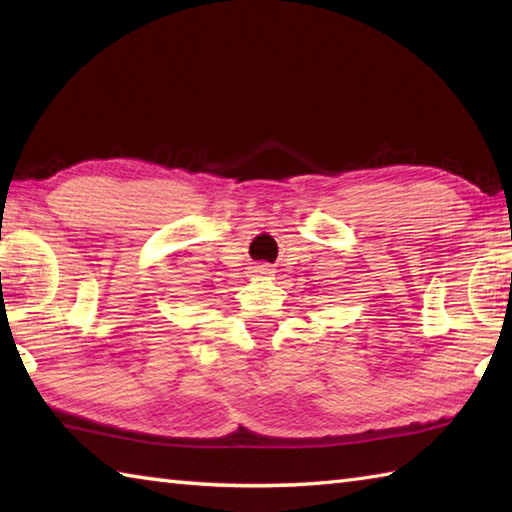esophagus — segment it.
Listing matches in <instances>:
<instances>
[{"mask_svg": "<svg viewBox=\"0 0 512 512\" xmlns=\"http://www.w3.org/2000/svg\"><path fill=\"white\" fill-rule=\"evenodd\" d=\"M255 273H259V275H268V273H270V268H268V264H259V266H255Z\"/></svg>", "mask_w": 512, "mask_h": 512, "instance_id": "1", "label": "esophagus"}]
</instances>
